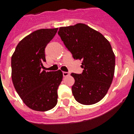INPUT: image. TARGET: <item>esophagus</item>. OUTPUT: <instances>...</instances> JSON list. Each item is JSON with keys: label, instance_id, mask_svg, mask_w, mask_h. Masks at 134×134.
<instances>
[{"label": "esophagus", "instance_id": "obj_1", "mask_svg": "<svg viewBox=\"0 0 134 134\" xmlns=\"http://www.w3.org/2000/svg\"><path fill=\"white\" fill-rule=\"evenodd\" d=\"M70 75V73L67 72H63V76L64 77H67V76Z\"/></svg>", "mask_w": 134, "mask_h": 134}]
</instances>
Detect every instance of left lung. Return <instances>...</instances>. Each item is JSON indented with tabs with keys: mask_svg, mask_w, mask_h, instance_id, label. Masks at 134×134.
<instances>
[{
	"mask_svg": "<svg viewBox=\"0 0 134 134\" xmlns=\"http://www.w3.org/2000/svg\"><path fill=\"white\" fill-rule=\"evenodd\" d=\"M59 36L75 59L82 60V74L72 73V91L76 100L93 105L103 98L112 83L115 54L110 42L98 31L84 24L60 27Z\"/></svg>",
	"mask_w": 134,
	"mask_h": 134,
	"instance_id": "1",
	"label": "left lung"
}]
</instances>
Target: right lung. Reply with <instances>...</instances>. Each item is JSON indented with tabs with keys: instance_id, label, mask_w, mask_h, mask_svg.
<instances>
[{
	"instance_id": "right-lung-1",
	"label": "right lung",
	"mask_w": 134,
	"mask_h": 134,
	"mask_svg": "<svg viewBox=\"0 0 134 134\" xmlns=\"http://www.w3.org/2000/svg\"><path fill=\"white\" fill-rule=\"evenodd\" d=\"M56 29H41L22 39L11 57V78L16 92L29 108L36 111L52 109L57 103L61 70L46 72L45 48L55 36Z\"/></svg>"
}]
</instances>
